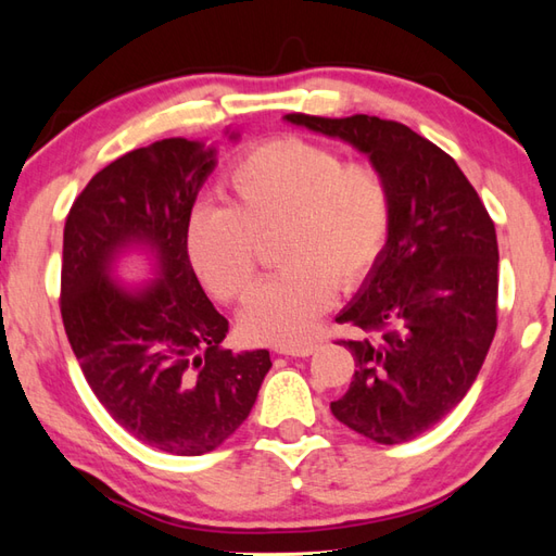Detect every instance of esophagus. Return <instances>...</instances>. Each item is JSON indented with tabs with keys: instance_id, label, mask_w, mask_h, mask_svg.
Returning <instances> with one entry per match:
<instances>
[{
	"instance_id": "34e87169",
	"label": "esophagus",
	"mask_w": 556,
	"mask_h": 556,
	"mask_svg": "<svg viewBox=\"0 0 556 556\" xmlns=\"http://www.w3.org/2000/svg\"><path fill=\"white\" fill-rule=\"evenodd\" d=\"M317 344L315 341H305V344H291V346H279L277 353H285V356H293V358H305L315 353Z\"/></svg>"
}]
</instances>
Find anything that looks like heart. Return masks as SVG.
<instances>
[{"instance_id":"b5f03b06","label":"heart","mask_w":556,"mask_h":556,"mask_svg":"<svg viewBox=\"0 0 556 556\" xmlns=\"http://www.w3.org/2000/svg\"><path fill=\"white\" fill-rule=\"evenodd\" d=\"M229 203L200 205L188 224V260L222 301L253 287L257 239L279 229V265L241 313L248 337L289 346L377 263L392 224V193L370 162H344L320 140L281 136L233 164Z\"/></svg>"}]
</instances>
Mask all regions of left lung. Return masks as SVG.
Wrapping results in <instances>:
<instances>
[{
  "label": "left lung",
  "instance_id": "1",
  "mask_svg": "<svg viewBox=\"0 0 556 556\" xmlns=\"http://www.w3.org/2000/svg\"><path fill=\"white\" fill-rule=\"evenodd\" d=\"M285 122L339 138L384 174L392 224L380 257L337 323L356 361L339 422L401 444L440 422L473 387L497 329L500 248L494 224L458 164L408 126L356 114Z\"/></svg>",
  "mask_w": 556,
  "mask_h": 556
}]
</instances>
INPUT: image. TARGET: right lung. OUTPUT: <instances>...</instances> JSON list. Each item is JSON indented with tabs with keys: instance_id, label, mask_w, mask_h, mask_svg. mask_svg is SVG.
<instances>
[{
	"instance_id": "obj_1",
	"label": "right lung",
	"mask_w": 556,
	"mask_h": 556,
	"mask_svg": "<svg viewBox=\"0 0 556 556\" xmlns=\"http://www.w3.org/2000/svg\"><path fill=\"white\" fill-rule=\"evenodd\" d=\"M239 140V131H229ZM217 148L164 138L126 152L74 200L64 227L62 320L92 392L136 440L176 456L217 448L251 413L269 351L222 349L188 260V222ZM134 252L150 280L116 278Z\"/></svg>"
}]
</instances>
